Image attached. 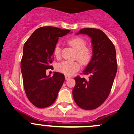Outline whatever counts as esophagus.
Segmentation results:
<instances>
[{
	"instance_id": "34e87169",
	"label": "esophagus",
	"mask_w": 134,
	"mask_h": 134,
	"mask_svg": "<svg viewBox=\"0 0 134 134\" xmlns=\"http://www.w3.org/2000/svg\"><path fill=\"white\" fill-rule=\"evenodd\" d=\"M71 78L70 76H68V75H65V79L66 80H68V79Z\"/></svg>"
}]
</instances>
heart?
<instances>
[{
  "label": "heart",
  "mask_w": 134,
  "mask_h": 134,
  "mask_svg": "<svg viewBox=\"0 0 134 134\" xmlns=\"http://www.w3.org/2000/svg\"><path fill=\"white\" fill-rule=\"evenodd\" d=\"M68 43L76 51V58L82 64H87L90 62L92 57V50L91 48L86 46V42L85 39L80 37L71 38ZM54 55L57 58L60 57L61 49L58 45L54 48ZM80 64L76 62H63L58 64L57 70L66 75L71 76L80 70Z\"/></svg>",
  "instance_id": "obj_1"
}]
</instances>
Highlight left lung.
Wrapping results in <instances>:
<instances>
[{
  "mask_svg": "<svg viewBox=\"0 0 134 134\" xmlns=\"http://www.w3.org/2000/svg\"><path fill=\"white\" fill-rule=\"evenodd\" d=\"M87 35L91 38L92 56L82 74L89 78L75 77L72 96L76 104L86 110L96 109L109 94L118 70L116 52L113 42L99 29H81L76 35Z\"/></svg>",
  "mask_w": 134,
  "mask_h": 134,
  "instance_id": "1",
  "label": "left lung"
}]
</instances>
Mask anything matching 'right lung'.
<instances>
[{
  "label": "right lung",
  "mask_w": 134,
  "mask_h": 134,
  "mask_svg": "<svg viewBox=\"0 0 134 134\" xmlns=\"http://www.w3.org/2000/svg\"><path fill=\"white\" fill-rule=\"evenodd\" d=\"M70 32L54 27H43L36 30L24 44L21 60V71L26 95L38 108L54 103L64 81L61 72L46 75L48 69L53 68L54 48L59 37Z\"/></svg>",
  "instance_id": "obj_1"
}]
</instances>
